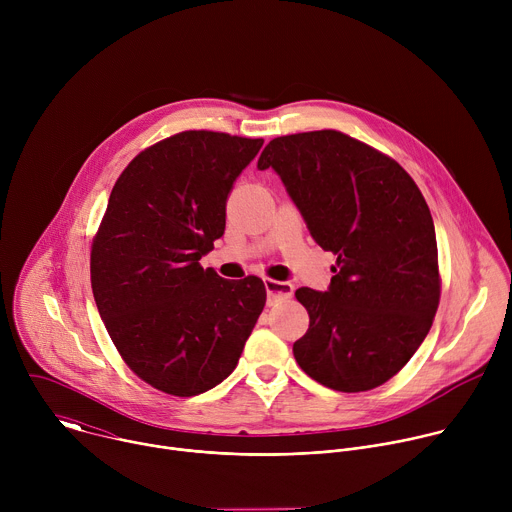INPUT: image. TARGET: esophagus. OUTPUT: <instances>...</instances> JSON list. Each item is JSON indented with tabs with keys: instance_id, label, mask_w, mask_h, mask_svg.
<instances>
[{
	"instance_id": "34e87169",
	"label": "esophagus",
	"mask_w": 512,
	"mask_h": 512,
	"mask_svg": "<svg viewBox=\"0 0 512 512\" xmlns=\"http://www.w3.org/2000/svg\"><path fill=\"white\" fill-rule=\"evenodd\" d=\"M265 289H267V302L273 304L277 300L291 298L294 294V285L287 281H277V279H265Z\"/></svg>"
}]
</instances>
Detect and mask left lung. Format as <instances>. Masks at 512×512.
Instances as JSON below:
<instances>
[{
  "mask_svg": "<svg viewBox=\"0 0 512 512\" xmlns=\"http://www.w3.org/2000/svg\"><path fill=\"white\" fill-rule=\"evenodd\" d=\"M257 168L281 178L312 239L336 255L326 291H296L310 314L294 342L302 371L342 393L387 383L440 304L433 218L417 184L395 160L334 129L271 139Z\"/></svg>",
  "mask_w": 512,
  "mask_h": 512,
  "instance_id": "1",
  "label": "left lung"
}]
</instances>
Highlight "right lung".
Listing matches in <instances>:
<instances>
[{
  "mask_svg": "<svg viewBox=\"0 0 512 512\" xmlns=\"http://www.w3.org/2000/svg\"><path fill=\"white\" fill-rule=\"evenodd\" d=\"M263 139L182 131L131 160L91 251L97 310L127 367L176 397L237 367L267 291L259 277L202 269L227 223V198Z\"/></svg>",
  "mask_w": 512,
  "mask_h": 512,
  "instance_id": "1",
  "label": "right lung"
}]
</instances>
